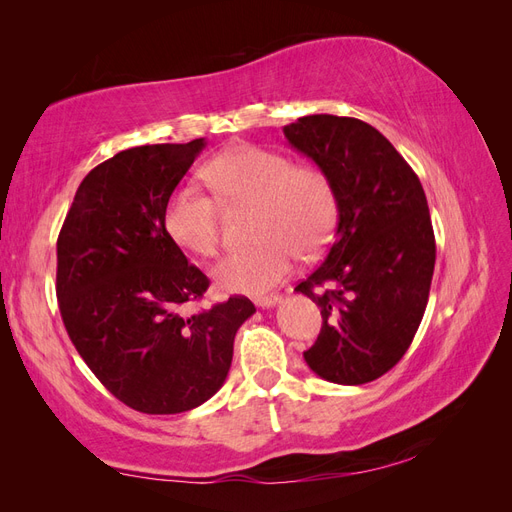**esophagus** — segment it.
<instances>
[{
	"mask_svg": "<svg viewBox=\"0 0 512 512\" xmlns=\"http://www.w3.org/2000/svg\"><path fill=\"white\" fill-rule=\"evenodd\" d=\"M282 297L280 294H260V297H254V303L258 307H273L275 303H280Z\"/></svg>",
	"mask_w": 512,
	"mask_h": 512,
	"instance_id": "34e87169",
	"label": "esophagus"
}]
</instances>
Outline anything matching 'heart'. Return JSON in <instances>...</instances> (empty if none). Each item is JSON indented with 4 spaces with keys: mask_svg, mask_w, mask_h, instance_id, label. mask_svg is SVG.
<instances>
[{
    "mask_svg": "<svg viewBox=\"0 0 512 512\" xmlns=\"http://www.w3.org/2000/svg\"><path fill=\"white\" fill-rule=\"evenodd\" d=\"M209 190L224 205L256 203L252 247L230 252L213 269L228 292L258 294L280 284L297 256L329 245L337 224L335 185L324 168L294 164L282 151L237 145L203 168ZM164 228L179 247L211 258L220 250V205L198 185H179L164 207Z\"/></svg>",
    "mask_w": 512,
    "mask_h": 512,
    "instance_id": "obj_1",
    "label": "heart"
}]
</instances>
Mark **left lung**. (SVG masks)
I'll return each mask as SVG.
<instances>
[{"instance_id":"left-lung-1","label":"left lung","mask_w":512,"mask_h":512,"mask_svg":"<svg viewBox=\"0 0 512 512\" xmlns=\"http://www.w3.org/2000/svg\"><path fill=\"white\" fill-rule=\"evenodd\" d=\"M288 143L329 173L337 230L322 265L297 288L322 314L309 369L335 384L384 376L423 320L436 237L410 164L369 123L307 115L284 126Z\"/></svg>"}]
</instances>
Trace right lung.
I'll use <instances>...</instances> for the list:
<instances>
[{
  "label": "right lung",
  "mask_w": 512,
  "mask_h": 512,
  "mask_svg": "<svg viewBox=\"0 0 512 512\" xmlns=\"http://www.w3.org/2000/svg\"><path fill=\"white\" fill-rule=\"evenodd\" d=\"M205 147L143 145L98 164L76 190L57 239L61 320L87 367L123 404L177 414L224 384L232 344L256 307L230 297L194 316L209 277L164 228V207Z\"/></svg>",
  "instance_id": "right-lung-1"
}]
</instances>
